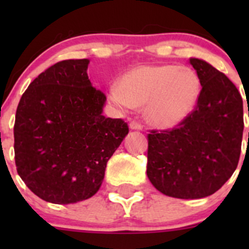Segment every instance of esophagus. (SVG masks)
Masks as SVG:
<instances>
[{
	"mask_svg": "<svg viewBox=\"0 0 249 249\" xmlns=\"http://www.w3.org/2000/svg\"><path fill=\"white\" fill-rule=\"evenodd\" d=\"M130 129H132V130H142L143 129V125L141 124L140 122H137V120H131V123H130Z\"/></svg>",
	"mask_w": 249,
	"mask_h": 249,
	"instance_id": "esophagus-1",
	"label": "esophagus"
}]
</instances>
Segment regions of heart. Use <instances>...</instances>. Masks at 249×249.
<instances>
[{
    "label": "heart",
    "instance_id": "b5f03b06",
    "mask_svg": "<svg viewBox=\"0 0 249 249\" xmlns=\"http://www.w3.org/2000/svg\"><path fill=\"white\" fill-rule=\"evenodd\" d=\"M201 92L196 72L188 66L142 65L109 87V97L124 109L145 106V117L153 125L170 127L194 109Z\"/></svg>",
    "mask_w": 249,
    "mask_h": 249
}]
</instances>
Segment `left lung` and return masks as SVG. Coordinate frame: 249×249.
Returning <instances> with one entry per match:
<instances>
[{"instance_id":"obj_1","label":"left lung","mask_w":249,"mask_h":249,"mask_svg":"<svg viewBox=\"0 0 249 249\" xmlns=\"http://www.w3.org/2000/svg\"><path fill=\"white\" fill-rule=\"evenodd\" d=\"M201 82L194 109L175 127L148 134L147 176L162 194L201 199L214 194L238 164L243 134V102L224 73L190 59Z\"/></svg>"}]
</instances>
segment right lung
Returning a JSON list of instances; mask_svg holds the SVG:
<instances>
[{
	"label": "right lung",
	"instance_id": "obj_1",
	"mask_svg": "<svg viewBox=\"0 0 249 249\" xmlns=\"http://www.w3.org/2000/svg\"><path fill=\"white\" fill-rule=\"evenodd\" d=\"M88 65V59L56 62L18 105L17 171L44 201L67 205L96 194L107 161L129 132L123 119L102 115L106 95L91 85Z\"/></svg>",
	"mask_w": 249,
	"mask_h": 249
}]
</instances>
